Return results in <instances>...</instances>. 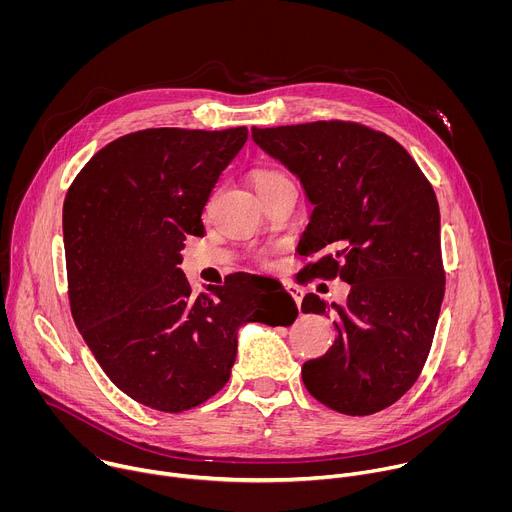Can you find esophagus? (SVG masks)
<instances>
[{"mask_svg":"<svg viewBox=\"0 0 512 512\" xmlns=\"http://www.w3.org/2000/svg\"><path fill=\"white\" fill-rule=\"evenodd\" d=\"M285 289L289 291V296L296 300V304H298V308H300V306H302V298H304V291H302L300 287H296V285H291V283H287Z\"/></svg>","mask_w":512,"mask_h":512,"instance_id":"esophagus-1","label":"esophagus"}]
</instances>
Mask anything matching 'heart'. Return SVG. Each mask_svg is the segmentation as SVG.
<instances>
[{"label": "heart", "mask_w": 512, "mask_h": 512, "mask_svg": "<svg viewBox=\"0 0 512 512\" xmlns=\"http://www.w3.org/2000/svg\"><path fill=\"white\" fill-rule=\"evenodd\" d=\"M251 180H253V186H255L257 194H261V192H265V190H269V188H273L277 184L289 182V178L281 170H277V168H257L253 172Z\"/></svg>", "instance_id": "b5f03b06"}]
</instances>
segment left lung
I'll return each instance as SVG.
<instances>
[{"instance_id":"8db88e82","label":"left lung","mask_w":512,"mask_h":512,"mask_svg":"<svg viewBox=\"0 0 512 512\" xmlns=\"http://www.w3.org/2000/svg\"><path fill=\"white\" fill-rule=\"evenodd\" d=\"M251 137L314 204L298 253L322 257L304 273L350 283L344 306L316 294L302 302L306 314H338L332 348L304 362V385L334 411L377 413L417 381L440 318L446 273L435 192L403 145L358 123L253 127Z\"/></svg>"}]
</instances>
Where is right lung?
Returning a JSON list of instances; mask_svg holds the SVG:
<instances>
[{
  "label": "right lung",
  "mask_w": 512,
  "mask_h": 512,
  "mask_svg": "<svg viewBox=\"0 0 512 512\" xmlns=\"http://www.w3.org/2000/svg\"><path fill=\"white\" fill-rule=\"evenodd\" d=\"M223 131L143 129L99 150L70 184L62 233L70 312L105 375L131 399L166 413L221 391L247 322L289 326L285 289L253 308L259 275L233 273L192 296L178 267L221 172L247 141Z\"/></svg>",
  "instance_id": "add662e5"
}]
</instances>
